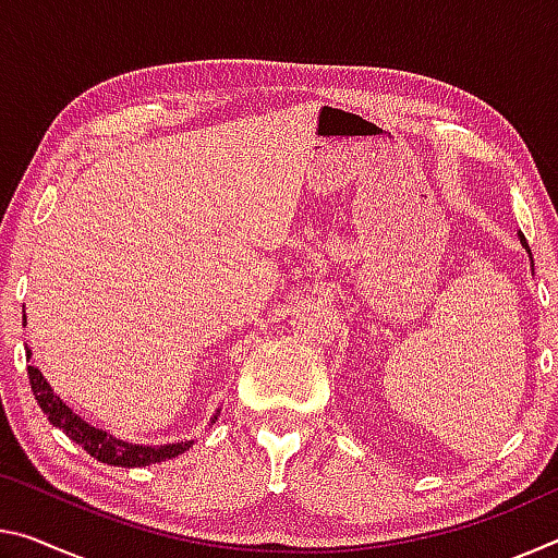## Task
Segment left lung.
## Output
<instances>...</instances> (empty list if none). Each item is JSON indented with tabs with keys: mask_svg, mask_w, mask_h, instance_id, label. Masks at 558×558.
<instances>
[{
	"mask_svg": "<svg viewBox=\"0 0 558 558\" xmlns=\"http://www.w3.org/2000/svg\"><path fill=\"white\" fill-rule=\"evenodd\" d=\"M519 235V243H522V248L529 253V258H532V251H529V243L524 239V233H517ZM532 272H534V260H532Z\"/></svg>",
	"mask_w": 558,
	"mask_h": 558,
	"instance_id": "8db88e82",
	"label": "left lung"
}]
</instances>
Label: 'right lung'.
Listing matches in <instances>:
<instances>
[{
	"instance_id": "1",
	"label": "right lung",
	"mask_w": 558,
	"mask_h": 558,
	"mask_svg": "<svg viewBox=\"0 0 558 558\" xmlns=\"http://www.w3.org/2000/svg\"><path fill=\"white\" fill-rule=\"evenodd\" d=\"M24 325H26V315H24ZM26 359H32V349L26 347ZM29 384L32 391L36 396V403L41 405V411L49 415V421L56 428H61L65 436H69L73 442L90 452L93 458L100 462H108V465L116 468H147L155 465V462H165L172 460L177 456H182L189 448L194 446V440H177V442H165V446H145V442H130L116 438L112 433L102 430L98 426H90L86 418H81L78 413H73V409L63 403V399L53 393L49 381L44 379V374L39 372V366H29ZM221 409H216L214 418L209 426H214L216 418H219Z\"/></svg>"
}]
</instances>
